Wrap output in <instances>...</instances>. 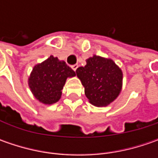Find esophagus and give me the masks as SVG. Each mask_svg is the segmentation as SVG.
<instances>
[{"instance_id": "obj_1", "label": "esophagus", "mask_w": 158, "mask_h": 158, "mask_svg": "<svg viewBox=\"0 0 158 158\" xmlns=\"http://www.w3.org/2000/svg\"><path fill=\"white\" fill-rule=\"evenodd\" d=\"M77 68H78V65H77V64H75V65L72 66V69H73V70H75V71L77 69Z\"/></svg>"}]
</instances>
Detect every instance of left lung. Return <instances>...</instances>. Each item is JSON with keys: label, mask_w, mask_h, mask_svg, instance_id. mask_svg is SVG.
<instances>
[{"label": "left lung", "mask_w": 158, "mask_h": 158, "mask_svg": "<svg viewBox=\"0 0 158 158\" xmlns=\"http://www.w3.org/2000/svg\"><path fill=\"white\" fill-rule=\"evenodd\" d=\"M84 67L76 69V75L84 87L85 95L95 106H106L119 94L122 87V72L110 59L94 55L86 60Z\"/></svg>", "instance_id": "obj_1"}]
</instances>
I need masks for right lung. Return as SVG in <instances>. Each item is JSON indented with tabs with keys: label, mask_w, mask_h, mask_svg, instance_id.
Listing matches in <instances>:
<instances>
[{
	"label": "right lung",
	"mask_w": 158,
	"mask_h": 158,
	"mask_svg": "<svg viewBox=\"0 0 158 158\" xmlns=\"http://www.w3.org/2000/svg\"><path fill=\"white\" fill-rule=\"evenodd\" d=\"M76 76V72L65 61L50 56L42 63L36 65L29 78V86L35 98L43 104L56 103L68 77Z\"/></svg>",
	"instance_id": "right-lung-1"
}]
</instances>
